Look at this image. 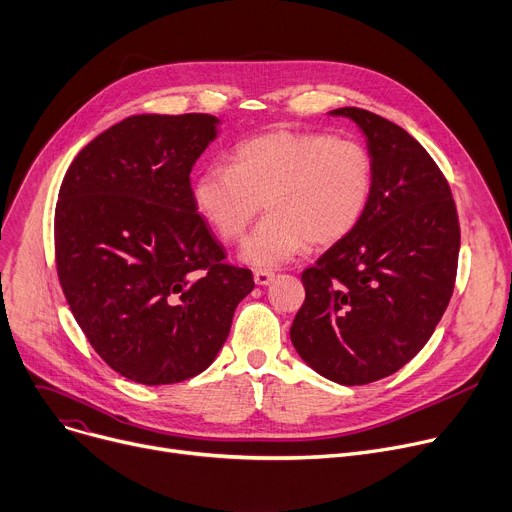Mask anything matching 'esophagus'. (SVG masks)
Segmentation results:
<instances>
[{
  "label": "esophagus",
  "mask_w": 512,
  "mask_h": 512,
  "mask_svg": "<svg viewBox=\"0 0 512 512\" xmlns=\"http://www.w3.org/2000/svg\"><path fill=\"white\" fill-rule=\"evenodd\" d=\"M274 278H276V274H274V271H269V269H257L253 274V280H255L257 286H267Z\"/></svg>",
  "instance_id": "esophagus-1"
}]
</instances>
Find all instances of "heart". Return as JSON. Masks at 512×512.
<instances>
[{"label": "heart", "mask_w": 512, "mask_h": 512, "mask_svg": "<svg viewBox=\"0 0 512 512\" xmlns=\"http://www.w3.org/2000/svg\"><path fill=\"white\" fill-rule=\"evenodd\" d=\"M372 193V158L354 140L274 129L236 144L230 166L210 164L193 181V206L226 243L267 216L238 251L253 267L292 261L306 245L329 247L362 220Z\"/></svg>", "instance_id": "b5f03b06"}]
</instances>
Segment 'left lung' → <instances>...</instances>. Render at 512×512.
<instances>
[{"mask_svg":"<svg viewBox=\"0 0 512 512\" xmlns=\"http://www.w3.org/2000/svg\"><path fill=\"white\" fill-rule=\"evenodd\" d=\"M329 115L364 133L372 193L358 226L302 271L290 339L321 377L366 385L426 346L453 294L461 232L447 179L410 133L356 107Z\"/></svg>","mask_w":512,"mask_h":512,"instance_id":"obj_1","label":"left lung"}]
</instances>
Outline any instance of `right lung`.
<instances>
[{
	"label": "right lung",
	"instance_id": "add662e5",
	"mask_svg": "<svg viewBox=\"0 0 512 512\" xmlns=\"http://www.w3.org/2000/svg\"><path fill=\"white\" fill-rule=\"evenodd\" d=\"M214 115H131L74 158L55 208L57 274L90 346L121 377L170 385L206 370L253 288L199 218L191 168Z\"/></svg>",
	"mask_w": 512,
	"mask_h": 512
}]
</instances>
